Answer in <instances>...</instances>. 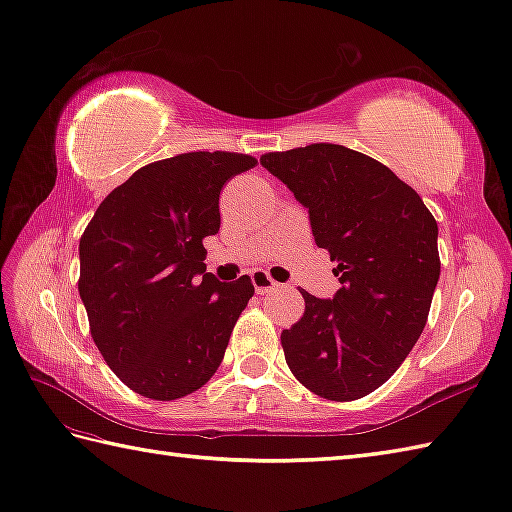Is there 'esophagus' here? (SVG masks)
<instances>
[{"label":"esophagus","mask_w":512,"mask_h":512,"mask_svg":"<svg viewBox=\"0 0 512 512\" xmlns=\"http://www.w3.org/2000/svg\"><path fill=\"white\" fill-rule=\"evenodd\" d=\"M252 283H254L256 294H267V291L278 287V283H274V278H271L267 271H260V269L252 274Z\"/></svg>","instance_id":"1"}]
</instances>
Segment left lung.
<instances>
[{"instance_id": "8db88e82", "label": "left lung", "mask_w": 512, "mask_h": 512, "mask_svg": "<svg viewBox=\"0 0 512 512\" xmlns=\"http://www.w3.org/2000/svg\"><path fill=\"white\" fill-rule=\"evenodd\" d=\"M260 165L307 207L342 285L331 300L300 291L305 314L280 336L289 369L320 398H364L424 331L440 278L435 218L387 165L344 145L269 152Z\"/></svg>"}]
</instances>
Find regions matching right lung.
Masks as SVG:
<instances>
[{
    "instance_id": "right-lung-1",
    "label": "right lung",
    "mask_w": 512,
    "mask_h": 512,
    "mask_svg": "<svg viewBox=\"0 0 512 512\" xmlns=\"http://www.w3.org/2000/svg\"><path fill=\"white\" fill-rule=\"evenodd\" d=\"M256 163L187 152L145 165L103 198L81 236L79 296L92 340L145 398H183L221 367L254 285L249 276L218 283L203 238L221 227L223 185Z\"/></svg>"
}]
</instances>
